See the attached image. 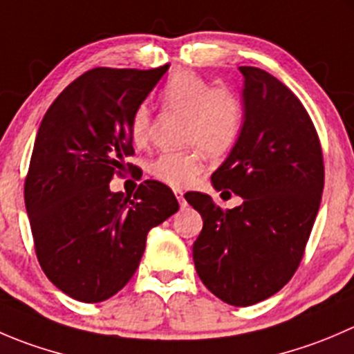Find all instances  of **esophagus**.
<instances>
[{
	"label": "esophagus",
	"mask_w": 354,
	"mask_h": 354,
	"mask_svg": "<svg viewBox=\"0 0 354 354\" xmlns=\"http://www.w3.org/2000/svg\"><path fill=\"white\" fill-rule=\"evenodd\" d=\"M174 195H176L178 202H180V207H181V209H185V207H187V201H185V195H183V192H181V190H174Z\"/></svg>",
	"instance_id": "34e87169"
}]
</instances>
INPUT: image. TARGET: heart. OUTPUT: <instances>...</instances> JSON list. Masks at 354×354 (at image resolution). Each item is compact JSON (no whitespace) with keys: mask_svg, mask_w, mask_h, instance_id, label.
I'll use <instances>...</instances> for the list:
<instances>
[{"mask_svg":"<svg viewBox=\"0 0 354 354\" xmlns=\"http://www.w3.org/2000/svg\"><path fill=\"white\" fill-rule=\"evenodd\" d=\"M166 111L183 114L181 138L187 149L160 153L150 162V174L173 188L194 183L204 169V150L221 156L230 150L242 126V105L228 88H209V82L192 71H178L159 93ZM150 111L138 107L129 121V136L136 147L150 140Z\"/></svg>","mask_w":354,"mask_h":354,"instance_id":"heart-1","label":"heart"}]
</instances>
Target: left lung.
Instances as JSON below:
<instances>
[{"instance_id": "1", "label": "left lung", "mask_w": 354, "mask_h": 354, "mask_svg": "<svg viewBox=\"0 0 354 354\" xmlns=\"http://www.w3.org/2000/svg\"><path fill=\"white\" fill-rule=\"evenodd\" d=\"M239 71L243 126L211 181L243 202L223 211L207 194L185 198L204 219L194 242L202 283L232 306H250L296 273L320 207L325 169L318 133L299 98L263 68Z\"/></svg>"}]
</instances>
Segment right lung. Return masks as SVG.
Returning <instances> with one entry per match:
<instances>
[{"instance_id":"obj_1","label":"right lung","mask_w":354,"mask_h":354,"mask_svg":"<svg viewBox=\"0 0 354 354\" xmlns=\"http://www.w3.org/2000/svg\"><path fill=\"white\" fill-rule=\"evenodd\" d=\"M169 65L97 67L55 98L34 142L24 198L44 275L82 303L118 294L138 268L150 228L180 209L169 187L143 181L135 195L111 192L133 169L129 121Z\"/></svg>"}]
</instances>
